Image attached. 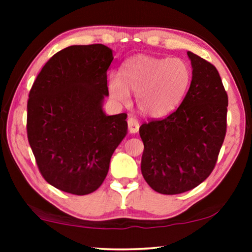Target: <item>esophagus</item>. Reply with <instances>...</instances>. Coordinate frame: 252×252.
Listing matches in <instances>:
<instances>
[{"label":"esophagus","mask_w":252,"mask_h":252,"mask_svg":"<svg viewBox=\"0 0 252 252\" xmlns=\"http://www.w3.org/2000/svg\"><path fill=\"white\" fill-rule=\"evenodd\" d=\"M127 125H128L129 133L135 134V133L139 132L140 124H139V122H137V119L134 118V117H129L128 120H127Z\"/></svg>","instance_id":"1"}]
</instances>
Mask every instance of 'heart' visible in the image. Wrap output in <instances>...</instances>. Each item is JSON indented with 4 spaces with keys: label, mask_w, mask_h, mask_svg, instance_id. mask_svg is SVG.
<instances>
[{
    "label": "heart",
    "mask_w": 252,
    "mask_h": 252,
    "mask_svg": "<svg viewBox=\"0 0 252 252\" xmlns=\"http://www.w3.org/2000/svg\"><path fill=\"white\" fill-rule=\"evenodd\" d=\"M191 77L190 66L181 58L140 55L123 64L120 75H109L108 92L118 103L128 102L129 91L135 93V104L141 113L161 117L182 102Z\"/></svg>",
    "instance_id": "heart-1"
}]
</instances>
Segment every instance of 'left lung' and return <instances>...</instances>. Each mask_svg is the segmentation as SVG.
Segmentation results:
<instances>
[{
    "label": "left lung",
    "instance_id": "1",
    "mask_svg": "<svg viewBox=\"0 0 252 252\" xmlns=\"http://www.w3.org/2000/svg\"><path fill=\"white\" fill-rule=\"evenodd\" d=\"M192 77L186 97L166 118L140 127L141 171L155 191L175 195L211 174L223 143L228 97L217 68L187 51Z\"/></svg>",
    "mask_w": 252,
    "mask_h": 252
}]
</instances>
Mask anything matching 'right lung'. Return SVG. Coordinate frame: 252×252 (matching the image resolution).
Listing matches in <instances>:
<instances>
[{"mask_svg": "<svg viewBox=\"0 0 252 252\" xmlns=\"http://www.w3.org/2000/svg\"><path fill=\"white\" fill-rule=\"evenodd\" d=\"M112 61L104 44L70 46L47 62L31 88L30 146L44 180L62 191H95L127 134L126 113L103 111Z\"/></svg>", "mask_w": 252, "mask_h": 252, "instance_id": "add662e5", "label": "right lung"}]
</instances>
